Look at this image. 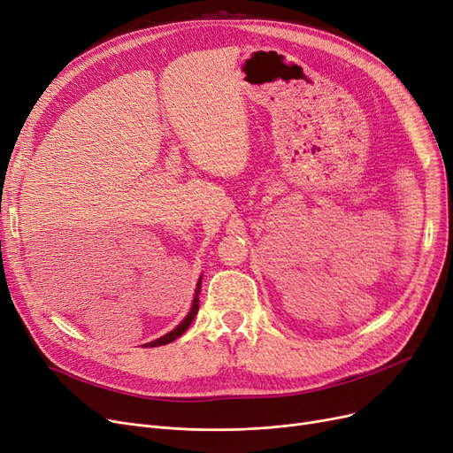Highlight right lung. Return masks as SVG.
I'll list each match as a JSON object with an SVG mask.
<instances>
[{
	"instance_id": "right-lung-1",
	"label": "right lung",
	"mask_w": 453,
	"mask_h": 453,
	"mask_svg": "<svg viewBox=\"0 0 453 453\" xmlns=\"http://www.w3.org/2000/svg\"><path fill=\"white\" fill-rule=\"evenodd\" d=\"M200 288H202V278H200L198 285H196V294H194V300H192V307H190V311H188L187 317L183 319V322H181L178 327H175V329H172L170 333H166V335H163L161 339H157V341H151V342L144 344V348H155V346H163V344L173 342L175 339H178V337H181V335H183V333L188 329V326L192 324V320L196 319V314H198V309H200Z\"/></svg>"
}]
</instances>
